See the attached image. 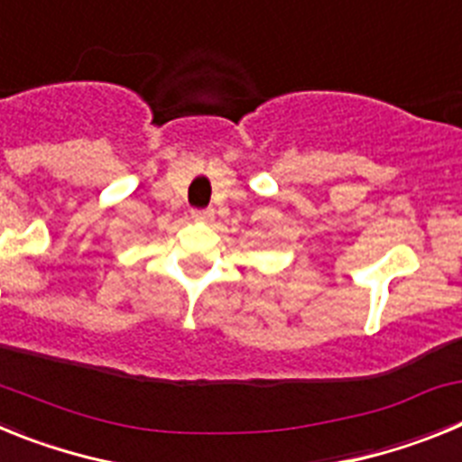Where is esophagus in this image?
Here are the masks:
<instances>
[{
  "mask_svg": "<svg viewBox=\"0 0 462 462\" xmlns=\"http://www.w3.org/2000/svg\"><path fill=\"white\" fill-rule=\"evenodd\" d=\"M191 219H196V222H212L215 219V210H194L191 212Z\"/></svg>",
  "mask_w": 462,
  "mask_h": 462,
  "instance_id": "1",
  "label": "esophagus"
}]
</instances>
